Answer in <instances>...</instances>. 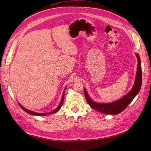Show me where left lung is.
Masks as SVG:
<instances>
[{"instance_id": "8db88e82", "label": "left lung", "mask_w": 151, "mask_h": 151, "mask_svg": "<svg viewBox=\"0 0 151 151\" xmlns=\"http://www.w3.org/2000/svg\"><path fill=\"white\" fill-rule=\"evenodd\" d=\"M136 55L137 58L138 59L137 71L134 86L130 92L126 94L124 97H123L120 99L113 103H97L94 102L91 99L88 93H87L86 89H84L86 99L91 108H93L95 110L101 112L102 113L108 114V115H117V114L120 113L124 110L128 106V105L132 101V100L134 99L135 96L139 92L142 86V77L140 58L138 54H136Z\"/></svg>"}]
</instances>
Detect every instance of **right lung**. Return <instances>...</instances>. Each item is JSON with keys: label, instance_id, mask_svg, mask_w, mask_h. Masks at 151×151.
I'll list each match as a JSON object with an SVG mask.
<instances>
[{"label": "right lung", "instance_id": "right-lung-1", "mask_svg": "<svg viewBox=\"0 0 151 151\" xmlns=\"http://www.w3.org/2000/svg\"><path fill=\"white\" fill-rule=\"evenodd\" d=\"M65 88L64 89V91H63V95H62V99H61V101L60 103V104H59L58 106L55 109H54L53 111H51V112H49V113H36V112H34V111H30L29 110V109H27L26 108H24V107H22L21 104H19V105L20 106V107L23 109V110L24 111H26V113H28L29 114H31V115H36V116H43V115H50V114H52V113H56L57 111H58L59 109H60L63 103V99H64V94H65Z\"/></svg>", "mask_w": 151, "mask_h": 151}]
</instances>
